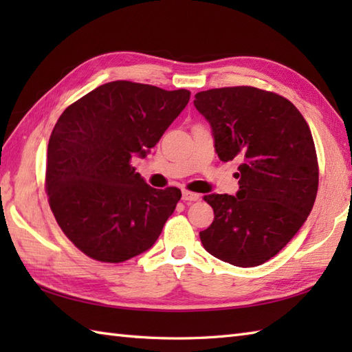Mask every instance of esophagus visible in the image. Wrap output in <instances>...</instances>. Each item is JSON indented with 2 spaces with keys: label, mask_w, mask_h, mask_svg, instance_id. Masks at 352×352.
Returning <instances> with one entry per match:
<instances>
[{
  "label": "esophagus",
  "mask_w": 352,
  "mask_h": 352,
  "mask_svg": "<svg viewBox=\"0 0 352 352\" xmlns=\"http://www.w3.org/2000/svg\"><path fill=\"white\" fill-rule=\"evenodd\" d=\"M201 197L198 195V193H193V192H189V190H183V201L184 203H195V201H198Z\"/></svg>",
  "instance_id": "esophagus-1"
}]
</instances>
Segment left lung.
I'll list each match as a JSON object with an SVG mask.
<instances>
[{
  "instance_id": "obj_1",
  "label": "left lung",
  "mask_w": 352,
  "mask_h": 352,
  "mask_svg": "<svg viewBox=\"0 0 352 352\" xmlns=\"http://www.w3.org/2000/svg\"><path fill=\"white\" fill-rule=\"evenodd\" d=\"M193 106L210 124L219 159L241 162L236 195L204 197L214 221L201 242L230 265L258 266L290 242L315 204L319 170L309 125L289 100L250 86L198 92Z\"/></svg>"
}]
</instances>
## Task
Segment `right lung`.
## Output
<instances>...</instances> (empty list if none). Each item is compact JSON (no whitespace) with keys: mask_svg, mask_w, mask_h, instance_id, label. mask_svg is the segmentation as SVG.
<instances>
[{"mask_svg":"<svg viewBox=\"0 0 352 352\" xmlns=\"http://www.w3.org/2000/svg\"><path fill=\"white\" fill-rule=\"evenodd\" d=\"M189 98L186 89L111 81L58 118L48 144V201L86 256L121 263L159 239L182 190L151 188L130 160L149 154Z\"/></svg>","mask_w":352,"mask_h":352,"instance_id":"1","label":"right lung"}]
</instances>
